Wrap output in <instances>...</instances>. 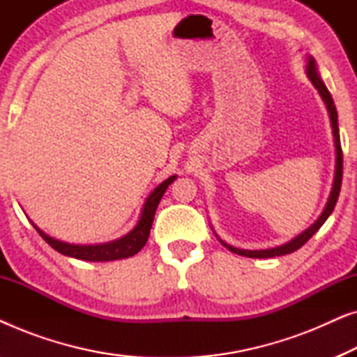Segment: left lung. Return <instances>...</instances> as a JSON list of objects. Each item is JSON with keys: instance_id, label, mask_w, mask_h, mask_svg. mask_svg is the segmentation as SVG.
Wrapping results in <instances>:
<instances>
[{"instance_id": "left-lung-1", "label": "left lung", "mask_w": 357, "mask_h": 357, "mask_svg": "<svg viewBox=\"0 0 357 357\" xmlns=\"http://www.w3.org/2000/svg\"><path fill=\"white\" fill-rule=\"evenodd\" d=\"M307 65H305V73L307 77H309L312 84L321 97V100L325 102L326 110H328L330 115V123H331V131H333V141H335V177H333V183H331V192L330 197L326 199V204L324 208V211L319 216V219L314 224H310L309 227L305 229L304 232H301L299 236H296L294 238H291L289 242L282 243L280 247H273V248H266V250H243V248H237L226 243L224 241L219 238V242L222 243L224 247L229 248L232 253H237V255L242 257H248V258H273V257H281V255H287V253H292L304 245V243L309 241V238L314 236V234L319 231V229L324 226V222L330 218V214L333 213L335 204L338 202L340 197V190H341V180H343V151H341V143H340V130H338V112H336V107L333 104V99H331V94L326 89V86L321 81V77L319 75V68H317V61L314 60V56H307L305 58ZM216 234V232H214Z\"/></svg>"}]
</instances>
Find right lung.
<instances>
[{
	"label": "right lung",
	"mask_w": 357,
	"mask_h": 357,
	"mask_svg": "<svg viewBox=\"0 0 357 357\" xmlns=\"http://www.w3.org/2000/svg\"><path fill=\"white\" fill-rule=\"evenodd\" d=\"M177 178V175L165 178L162 183H159L153 192L149 193V197L146 198V202L141 208V214L136 226L131 229L128 234H125L123 237L115 238V241L105 242V243H94V245H76V243H68L61 242L58 238H53L38 229L32 221V226L36 227V231L40 234L43 241H45L52 248H55L56 252H60L61 255L77 258V260H86V261H112V260H123V258L133 257L138 253L141 248L148 242L151 227H153L154 214L155 209L159 206L160 198L165 193V190L174 180Z\"/></svg>",
	"instance_id": "right-lung-1"
}]
</instances>
